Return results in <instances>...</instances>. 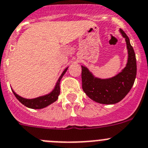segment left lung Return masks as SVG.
I'll return each mask as SVG.
<instances>
[{"label":"left lung","instance_id":"1","mask_svg":"<svg viewBox=\"0 0 148 148\" xmlns=\"http://www.w3.org/2000/svg\"><path fill=\"white\" fill-rule=\"evenodd\" d=\"M120 32L124 37L128 49V61L123 69L114 77L100 79L94 77L88 68L82 66V89L94 101L103 104H114L121 101L132 89L136 75L135 52L130 40L122 29Z\"/></svg>","mask_w":148,"mask_h":148}]
</instances>
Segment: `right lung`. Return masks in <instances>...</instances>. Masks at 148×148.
Here are the masks:
<instances>
[{
    "label": "right lung",
    "mask_w": 148,
    "mask_h": 148,
    "mask_svg": "<svg viewBox=\"0 0 148 148\" xmlns=\"http://www.w3.org/2000/svg\"><path fill=\"white\" fill-rule=\"evenodd\" d=\"M68 69V67L66 69H65L64 71H63V73L61 74L60 77H59L57 83L55 85V88L52 90V92H50L48 94L45 95V96H39V97L35 98V99H25V98L21 97L19 95L16 94L14 91L12 90L13 91V93L14 94L15 97L20 101V102H21L23 105H25V107H28L30 109H36V110H38V109H42L45 108V107H47L49 104L52 103L53 102H55V101H57V99H58V96L60 95V79H62L63 76L64 75L65 73L66 72Z\"/></svg>",
    "instance_id": "add662e5"
}]
</instances>
